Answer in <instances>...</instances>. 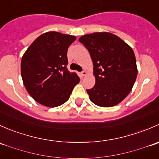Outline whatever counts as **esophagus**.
Masks as SVG:
<instances>
[{"instance_id": "34e87169", "label": "esophagus", "mask_w": 159, "mask_h": 159, "mask_svg": "<svg viewBox=\"0 0 159 159\" xmlns=\"http://www.w3.org/2000/svg\"><path fill=\"white\" fill-rule=\"evenodd\" d=\"M81 76H86V75H88V72L86 71V70H83V71H81Z\"/></svg>"}]
</instances>
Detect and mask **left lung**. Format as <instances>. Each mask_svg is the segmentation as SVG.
Wrapping results in <instances>:
<instances>
[{"label":"left lung","instance_id":"obj_1","mask_svg":"<svg viewBox=\"0 0 159 159\" xmlns=\"http://www.w3.org/2000/svg\"><path fill=\"white\" fill-rule=\"evenodd\" d=\"M78 41L89 50L94 65L95 84L87 90L90 100L105 108L117 105L127 97L137 78L132 48L108 32L84 34Z\"/></svg>","mask_w":159,"mask_h":159}]
</instances>
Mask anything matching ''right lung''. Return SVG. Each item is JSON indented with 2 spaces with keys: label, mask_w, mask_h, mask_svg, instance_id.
Listing matches in <instances>:
<instances>
[{
  "label": "right lung",
  "mask_w": 159,
  "mask_h": 159,
  "mask_svg": "<svg viewBox=\"0 0 159 159\" xmlns=\"http://www.w3.org/2000/svg\"><path fill=\"white\" fill-rule=\"evenodd\" d=\"M76 37L48 31L40 35L24 54L20 72L24 85L41 105L60 106L70 98L80 81L75 72L67 69L68 47Z\"/></svg>",
  "instance_id": "add662e5"
}]
</instances>
